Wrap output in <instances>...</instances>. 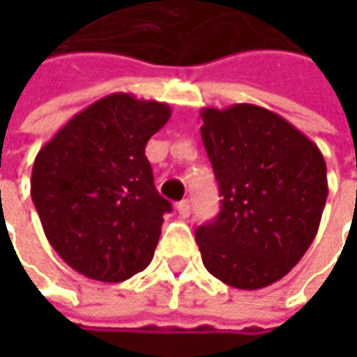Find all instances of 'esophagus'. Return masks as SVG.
I'll use <instances>...</instances> for the list:
<instances>
[{
	"label": "esophagus",
	"instance_id": "obj_1",
	"mask_svg": "<svg viewBox=\"0 0 357 357\" xmlns=\"http://www.w3.org/2000/svg\"><path fill=\"white\" fill-rule=\"evenodd\" d=\"M178 213L181 219H185V217H190V202L188 200H181V202H178Z\"/></svg>",
	"mask_w": 357,
	"mask_h": 357
}]
</instances>
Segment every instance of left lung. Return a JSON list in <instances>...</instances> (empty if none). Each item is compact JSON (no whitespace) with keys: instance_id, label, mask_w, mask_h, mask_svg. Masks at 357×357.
<instances>
[{"instance_id":"left-lung-1","label":"left lung","mask_w":357,"mask_h":357,"mask_svg":"<svg viewBox=\"0 0 357 357\" xmlns=\"http://www.w3.org/2000/svg\"><path fill=\"white\" fill-rule=\"evenodd\" d=\"M221 213L196 229L206 271L236 289L283 279L310 248L328 194L319 146L281 115L250 103L200 111Z\"/></svg>"}]
</instances>
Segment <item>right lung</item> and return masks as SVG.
I'll list each match as a JSON object with an SVG mask.
<instances>
[{"mask_svg": "<svg viewBox=\"0 0 357 357\" xmlns=\"http://www.w3.org/2000/svg\"><path fill=\"white\" fill-rule=\"evenodd\" d=\"M169 117L167 103L113 93L38 151L31 196L43 231L80 275L119 283L151 264L172 204L155 188L144 149Z\"/></svg>", "mask_w": 357, "mask_h": 357, "instance_id": "right-lung-1", "label": "right lung"}]
</instances>
